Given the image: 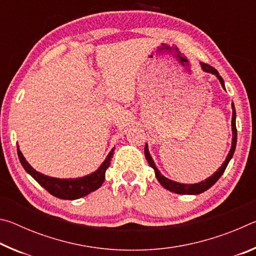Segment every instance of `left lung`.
<instances>
[{
  "label": "left lung",
  "mask_w": 256,
  "mask_h": 256,
  "mask_svg": "<svg viewBox=\"0 0 256 256\" xmlns=\"http://www.w3.org/2000/svg\"><path fill=\"white\" fill-rule=\"evenodd\" d=\"M201 68L204 72L208 73H211V74L216 76L218 78V80L220 84H222V88L226 90L224 88V81L222 76H219L218 71L216 70L214 68L210 66L209 64H206V63H201ZM232 148L229 150V152L227 154L226 159H224V162H222V166H220L216 172H214V174H212L210 177H208L206 180H202V182H198V183L196 184H183V183H178V182H175V180H172L170 178H167V177H164L162 172H159V170L156 166V164L154 162L152 157H151V154L149 152V149H148V144H146L144 146V154H146V158L148 160L149 164L151 166V168H154V174L156 177H157V180L160 184L162 185V188H164L168 190H170V192H174L177 194H188V196H196V194H200L206 192V190H209L212 185H214L216 180H218L222 175L224 174V172L226 170V168L228 166L229 162H230V159L232 158V154L235 152V149H236V142H237V128H236V110H235V106H234V102H232Z\"/></svg>",
  "instance_id": "obj_1"
}]
</instances>
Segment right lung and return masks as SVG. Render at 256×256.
<instances>
[{"label": "right lung", "mask_w": 256, "mask_h": 256, "mask_svg": "<svg viewBox=\"0 0 256 256\" xmlns=\"http://www.w3.org/2000/svg\"><path fill=\"white\" fill-rule=\"evenodd\" d=\"M18 146L19 160L24 170L34 180L38 182V184L42 186L46 190H48L52 196L63 198V200H76V198L88 196V194L100 188L104 180H105V172L107 168L110 167V160L112 158V154H114V148H112L110 151V154H107L106 159L98 167V170L92 172V174L84 177H78V178H56V177L47 176L34 170L24 157L22 152L19 149V146Z\"/></svg>", "instance_id": "add662e5"}]
</instances>
